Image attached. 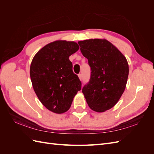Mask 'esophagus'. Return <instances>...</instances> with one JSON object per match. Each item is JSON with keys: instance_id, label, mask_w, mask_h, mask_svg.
I'll return each mask as SVG.
<instances>
[{"instance_id": "obj_1", "label": "esophagus", "mask_w": 154, "mask_h": 154, "mask_svg": "<svg viewBox=\"0 0 154 154\" xmlns=\"http://www.w3.org/2000/svg\"><path fill=\"white\" fill-rule=\"evenodd\" d=\"M78 77H79V78H80V80L82 81V74H78Z\"/></svg>"}]
</instances>
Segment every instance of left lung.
Returning <instances> with one entry per match:
<instances>
[{
    "label": "left lung",
    "instance_id": "8db88e82",
    "mask_svg": "<svg viewBox=\"0 0 154 154\" xmlns=\"http://www.w3.org/2000/svg\"><path fill=\"white\" fill-rule=\"evenodd\" d=\"M78 44L91 67L89 82L82 92L92 110L103 112L113 107L123 94L128 76V62L106 40H85Z\"/></svg>",
    "mask_w": 154,
    "mask_h": 154
}]
</instances>
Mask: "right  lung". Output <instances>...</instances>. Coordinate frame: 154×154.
Here are the masks:
<instances>
[{
  "label": "right lung",
  "mask_w": 154,
  "mask_h": 154,
  "mask_svg": "<svg viewBox=\"0 0 154 154\" xmlns=\"http://www.w3.org/2000/svg\"><path fill=\"white\" fill-rule=\"evenodd\" d=\"M79 49L74 42L58 40L46 45L32 60L30 76L39 100L57 114L67 111L82 83L69 57Z\"/></svg>",
  "instance_id": "add662e5"
}]
</instances>
